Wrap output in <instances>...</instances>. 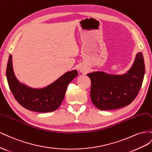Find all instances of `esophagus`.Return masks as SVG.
Masks as SVG:
<instances>
[{
    "mask_svg": "<svg viewBox=\"0 0 152 152\" xmlns=\"http://www.w3.org/2000/svg\"><path fill=\"white\" fill-rule=\"evenodd\" d=\"M80 71L81 72H85V70L83 69V68H80Z\"/></svg>",
    "mask_w": 152,
    "mask_h": 152,
    "instance_id": "esophagus-1",
    "label": "esophagus"
}]
</instances>
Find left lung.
<instances>
[{"label": "left lung", "instance_id": "obj_1", "mask_svg": "<svg viewBox=\"0 0 152 152\" xmlns=\"http://www.w3.org/2000/svg\"><path fill=\"white\" fill-rule=\"evenodd\" d=\"M145 72L141 52L136 55L132 67L122 75L99 71L88 73L91 80L90 97L101 110L118 109L130 104L140 92Z\"/></svg>", "mask_w": 152, "mask_h": 152}]
</instances>
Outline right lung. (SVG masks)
<instances>
[{
  "mask_svg": "<svg viewBox=\"0 0 152 152\" xmlns=\"http://www.w3.org/2000/svg\"><path fill=\"white\" fill-rule=\"evenodd\" d=\"M78 75L76 70L67 72L53 83L42 88H32L16 79L12 69V56L9 57L6 76L9 86L16 100L30 111L47 113L55 111L61 104L68 85Z\"/></svg>",
  "mask_w": 152,
  "mask_h": 152,
  "instance_id": "obj_1",
  "label": "right lung"
}]
</instances>
